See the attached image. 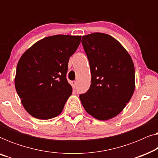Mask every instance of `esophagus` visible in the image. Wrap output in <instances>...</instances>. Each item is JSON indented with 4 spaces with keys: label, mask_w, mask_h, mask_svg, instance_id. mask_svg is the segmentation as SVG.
Returning a JSON list of instances; mask_svg holds the SVG:
<instances>
[{
    "label": "esophagus",
    "mask_w": 158,
    "mask_h": 158,
    "mask_svg": "<svg viewBox=\"0 0 158 158\" xmlns=\"http://www.w3.org/2000/svg\"><path fill=\"white\" fill-rule=\"evenodd\" d=\"M71 84H72V86H73V88H76V84H77V82L76 81H72V82H71Z\"/></svg>",
    "instance_id": "esophagus-1"
}]
</instances>
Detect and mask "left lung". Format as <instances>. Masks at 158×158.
<instances>
[{"label":"left lung","instance_id":"obj_1","mask_svg":"<svg viewBox=\"0 0 158 158\" xmlns=\"http://www.w3.org/2000/svg\"><path fill=\"white\" fill-rule=\"evenodd\" d=\"M81 42L89 61L91 84L80 99L94 118L110 119L124 109L135 91L133 61L124 47L109 34H88Z\"/></svg>","mask_w":158,"mask_h":158}]
</instances>
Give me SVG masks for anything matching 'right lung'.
<instances>
[{"mask_svg":"<svg viewBox=\"0 0 158 158\" xmlns=\"http://www.w3.org/2000/svg\"><path fill=\"white\" fill-rule=\"evenodd\" d=\"M81 36H47L28 49L16 68L15 87L28 113L39 119L59 115L73 92L66 75Z\"/></svg>","mask_w":158,"mask_h":158,"instance_id":"obj_1","label":"right lung"}]
</instances>
